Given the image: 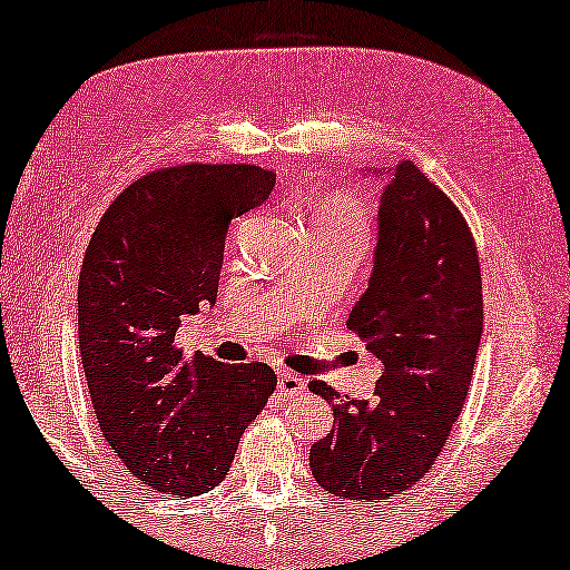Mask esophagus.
<instances>
[{"instance_id":"obj_1","label":"esophagus","mask_w":570,"mask_h":570,"mask_svg":"<svg viewBox=\"0 0 570 570\" xmlns=\"http://www.w3.org/2000/svg\"><path fill=\"white\" fill-rule=\"evenodd\" d=\"M277 389H279V394H285V396H298V394H303V389H306V379L298 376V373H293V371H283L277 379Z\"/></svg>"}]
</instances>
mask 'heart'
Returning a JSON list of instances; mask_svg holds the SVG:
<instances>
[{
  "label": "heart",
  "instance_id": "obj_1",
  "mask_svg": "<svg viewBox=\"0 0 570 570\" xmlns=\"http://www.w3.org/2000/svg\"><path fill=\"white\" fill-rule=\"evenodd\" d=\"M368 207L350 189H337L326 197L316 209V230L332 233V236H357L365 238L368 230Z\"/></svg>",
  "mask_w": 570,
  "mask_h": 570
}]
</instances>
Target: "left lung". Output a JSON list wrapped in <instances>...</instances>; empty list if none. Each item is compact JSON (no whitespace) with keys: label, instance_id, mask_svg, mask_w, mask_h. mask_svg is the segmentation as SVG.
<instances>
[{"label":"left lung","instance_id":"left-lung-1","mask_svg":"<svg viewBox=\"0 0 570 570\" xmlns=\"http://www.w3.org/2000/svg\"><path fill=\"white\" fill-rule=\"evenodd\" d=\"M347 330L381 361L373 400L308 389L334 407L311 446V472L332 495L384 501L439 462L464 407L482 337L478 246L459 207L412 160L396 166L379 205L373 275Z\"/></svg>","mask_w":570,"mask_h":570}]
</instances>
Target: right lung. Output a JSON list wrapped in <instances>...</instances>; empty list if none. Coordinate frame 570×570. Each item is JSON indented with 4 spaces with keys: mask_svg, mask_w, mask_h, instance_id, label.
<instances>
[{
    "mask_svg": "<svg viewBox=\"0 0 570 570\" xmlns=\"http://www.w3.org/2000/svg\"><path fill=\"white\" fill-rule=\"evenodd\" d=\"M275 170L184 163L131 181L92 233L77 330L104 439L147 488L191 498L225 480L277 376L176 347L181 316L213 306L230 220L262 205Z\"/></svg>",
    "mask_w": 570,
    "mask_h": 570,
    "instance_id": "right-lung-1",
    "label": "right lung"
}]
</instances>
